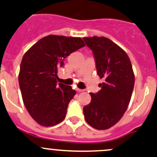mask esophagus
Here are the masks:
<instances>
[{"instance_id": "esophagus-1", "label": "esophagus", "mask_w": 157, "mask_h": 157, "mask_svg": "<svg viewBox=\"0 0 157 157\" xmlns=\"http://www.w3.org/2000/svg\"><path fill=\"white\" fill-rule=\"evenodd\" d=\"M77 91V92H84V89H80V88H77V89H76Z\"/></svg>"}]
</instances>
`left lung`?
<instances>
[{
	"label": "left lung",
	"instance_id": "left-lung-1",
	"mask_svg": "<svg viewBox=\"0 0 157 157\" xmlns=\"http://www.w3.org/2000/svg\"><path fill=\"white\" fill-rule=\"evenodd\" d=\"M92 50L101 90L90 93L92 100L83 108L84 118L96 129L111 128L123 116L134 86L131 62L120 46L105 37L83 38Z\"/></svg>",
	"mask_w": 157,
	"mask_h": 157
}]
</instances>
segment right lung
I'll list each match as a JSON object with an SVG mask.
<instances>
[{"label": "right lung", "instance_id": "right-lung-1", "mask_svg": "<svg viewBox=\"0 0 157 157\" xmlns=\"http://www.w3.org/2000/svg\"><path fill=\"white\" fill-rule=\"evenodd\" d=\"M84 46L81 38L50 35L24 54L19 73L22 98L30 115L41 126H55L65 118L76 92L58 84L57 73L64 59Z\"/></svg>", "mask_w": 157, "mask_h": 157}]
</instances>
